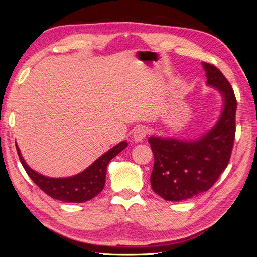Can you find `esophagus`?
<instances>
[{
	"mask_svg": "<svg viewBox=\"0 0 257 257\" xmlns=\"http://www.w3.org/2000/svg\"><path fill=\"white\" fill-rule=\"evenodd\" d=\"M146 136H147V130L143 126H139V127L135 128L133 132V139L136 143L143 142L146 138Z\"/></svg>",
	"mask_w": 257,
	"mask_h": 257,
	"instance_id": "1",
	"label": "esophagus"
}]
</instances>
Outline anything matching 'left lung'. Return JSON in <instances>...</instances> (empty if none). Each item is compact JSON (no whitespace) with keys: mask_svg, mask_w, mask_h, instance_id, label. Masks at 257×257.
<instances>
[{"mask_svg":"<svg viewBox=\"0 0 257 257\" xmlns=\"http://www.w3.org/2000/svg\"><path fill=\"white\" fill-rule=\"evenodd\" d=\"M207 83L221 92L224 109L216 125L197 141L149 137L154 155L152 190L162 198L179 201L208 191L227 167L236 133L237 99L219 68L203 63Z\"/></svg>","mask_w":257,"mask_h":257,"instance_id":"1","label":"left lung"}]
</instances>
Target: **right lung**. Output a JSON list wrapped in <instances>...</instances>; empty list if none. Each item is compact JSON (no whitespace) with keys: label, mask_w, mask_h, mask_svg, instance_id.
Segmentation results:
<instances>
[{"label":"right lung","mask_w":257,"mask_h":257,"mask_svg":"<svg viewBox=\"0 0 257 257\" xmlns=\"http://www.w3.org/2000/svg\"><path fill=\"white\" fill-rule=\"evenodd\" d=\"M127 146L126 142H122L107 151L97 159L84 172L68 178H49L40 175L31 169L23 160L16 145L18 157L23 168L33 182L47 195L54 199L65 203H84L95 197L104 189L106 180V170L108 163Z\"/></svg>","instance_id":"obj_1"}]
</instances>
